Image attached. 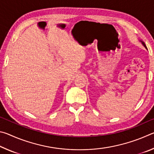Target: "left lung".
Returning a JSON list of instances; mask_svg holds the SVG:
<instances>
[{"label":"left lung","instance_id":"obj_1","mask_svg":"<svg viewBox=\"0 0 154 154\" xmlns=\"http://www.w3.org/2000/svg\"><path fill=\"white\" fill-rule=\"evenodd\" d=\"M143 43V45H144V46L145 47V48H146V45H145V43Z\"/></svg>","mask_w":154,"mask_h":154}]
</instances>
